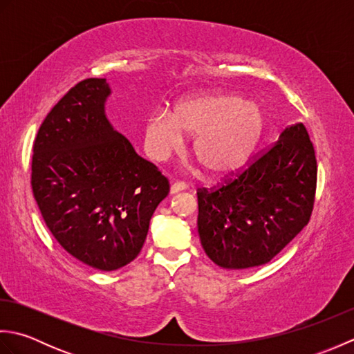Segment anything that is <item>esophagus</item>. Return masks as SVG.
<instances>
[{
    "label": "esophagus",
    "mask_w": 354,
    "mask_h": 354,
    "mask_svg": "<svg viewBox=\"0 0 354 354\" xmlns=\"http://www.w3.org/2000/svg\"><path fill=\"white\" fill-rule=\"evenodd\" d=\"M187 185L185 183H175V184H171V187H170V193L171 194H175V193H178V192H184V190H187Z\"/></svg>",
    "instance_id": "esophagus-1"
}]
</instances>
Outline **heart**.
Here are the masks:
<instances>
[{
  "mask_svg": "<svg viewBox=\"0 0 354 354\" xmlns=\"http://www.w3.org/2000/svg\"><path fill=\"white\" fill-rule=\"evenodd\" d=\"M265 112L257 102L237 93L212 89L179 100L175 112L158 109L145 123V147L162 161L184 145V133L194 135L193 153L212 175L239 169L265 131Z\"/></svg>",
  "mask_w": 354,
  "mask_h": 354,
  "instance_id": "1",
  "label": "heart"
}]
</instances>
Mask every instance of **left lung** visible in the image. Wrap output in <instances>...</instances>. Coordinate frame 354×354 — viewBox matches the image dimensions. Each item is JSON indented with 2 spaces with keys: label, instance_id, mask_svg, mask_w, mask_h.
<instances>
[{
  "label": "left lung",
  "instance_id": "8db88e82",
  "mask_svg": "<svg viewBox=\"0 0 354 354\" xmlns=\"http://www.w3.org/2000/svg\"><path fill=\"white\" fill-rule=\"evenodd\" d=\"M317 158L303 123L216 190H198V232L205 254L225 269L266 265L309 223Z\"/></svg>",
  "mask_w": 354,
  "mask_h": 354
}]
</instances>
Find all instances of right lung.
<instances>
[{
    "label": "right lung",
    "mask_w": 354,
    "mask_h": 354,
    "mask_svg": "<svg viewBox=\"0 0 354 354\" xmlns=\"http://www.w3.org/2000/svg\"><path fill=\"white\" fill-rule=\"evenodd\" d=\"M106 79L71 88L37 131L32 189L44 222L64 250L99 270L140 254L149 223L170 185L141 158L104 112Z\"/></svg>",
    "instance_id": "add662e5"
}]
</instances>
